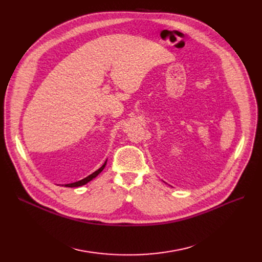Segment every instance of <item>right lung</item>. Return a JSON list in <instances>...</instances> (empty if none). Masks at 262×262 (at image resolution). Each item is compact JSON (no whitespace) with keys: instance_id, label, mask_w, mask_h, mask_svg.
<instances>
[{"instance_id":"right-lung-1","label":"right lung","mask_w":262,"mask_h":262,"mask_svg":"<svg viewBox=\"0 0 262 262\" xmlns=\"http://www.w3.org/2000/svg\"><path fill=\"white\" fill-rule=\"evenodd\" d=\"M106 163H107V160L104 162V164H103V166H102L99 170H96L95 172H93L92 174H90L89 176H87L86 178H84V180L78 181V182H75V183H72V184H67V185H64V187L74 188V187H80V186H84V185H86L87 183H89L90 181H92L93 178H95L96 176H98V175H99V174L104 170V168H105V166H106Z\"/></svg>"}]
</instances>
